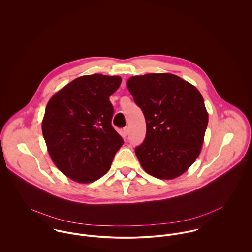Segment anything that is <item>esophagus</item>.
Masks as SVG:
<instances>
[{
    "label": "esophagus",
    "mask_w": 252,
    "mask_h": 252,
    "mask_svg": "<svg viewBox=\"0 0 252 252\" xmlns=\"http://www.w3.org/2000/svg\"><path fill=\"white\" fill-rule=\"evenodd\" d=\"M129 135V128L128 127H125L123 130H122V136L123 137H127Z\"/></svg>",
    "instance_id": "1"
}]
</instances>
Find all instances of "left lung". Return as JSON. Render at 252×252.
Instances as JSON below:
<instances>
[{
    "instance_id": "1",
    "label": "left lung",
    "mask_w": 252,
    "mask_h": 252,
    "mask_svg": "<svg viewBox=\"0 0 252 252\" xmlns=\"http://www.w3.org/2000/svg\"><path fill=\"white\" fill-rule=\"evenodd\" d=\"M127 87L146 123L144 143L135 149L143 169L160 180L180 177L202 150L209 122L202 94L168 72L131 76Z\"/></svg>"
}]
</instances>
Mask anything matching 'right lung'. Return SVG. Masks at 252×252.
Returning <instances> with one entry per match:
<instances>
[{
    "instance_id": "1",
    "label": "right lung",
    "mask_w": 252,
    "mask_h": 252,
    "mask_svg": "<svg viewBox=\"0 0 252 252\" xmlns=\"http://www.w3.org/2000/svg\"><path fill=\"white\" fill-rule=\"evenodd\" d=\"M121 81L118 75H82L46 105L41 130L47 151L55 166L73 181L90 183L102 178L123 144L111 126L109 102Z\"/></svg>"
}]
</instances>
